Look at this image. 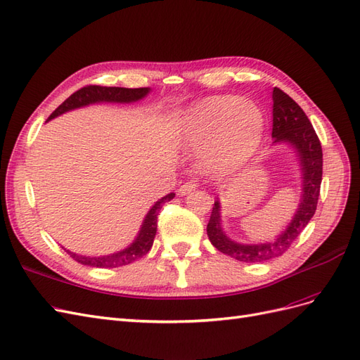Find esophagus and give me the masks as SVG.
I'll return each instance as SVG.
<instances>
[{
    "label": "esophagus",
    "instance_id": "34e87169",
    "mask_svg": "<svg viewBox=\"0 0 360 360\" xmlns=\"http://www.w3.org/2000/svg\"><path fill=\"white\" fill-rule=\"evenodd\" d=\"M196 188H198V182L196 181H188L186 184H182L179 190H178V193L181 194V196H186V194L191 193L193 190H196Z\"/></svg>",
    "mask_w": 360,
    "mask_h": 360
}]
</instances>
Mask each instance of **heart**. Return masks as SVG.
I'll use <instances>...</instances> for the list:
<instances>
[{"label": "heart", "instance_id": "b5f03b06", "mask_svg": "<svg viewBox=\"0 0 360 360\" xmlns=\"http://www.w3.org/2000/svg\"><path fill=\"white\" fill-rule=\"evenodd\" d=\"M264 134L261 110L237 96H214L193 105L179 127L182 145L200 150L210 173H232L248 164Z\"/></svg>", "mask_w": 360, "mask_h": 360}]
</instances>
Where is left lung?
<instances>
[{"instance_id":"obj_1","label":"left lung","mask_w":360,"mask_h":360,"mask_svg":"<svg viewBox=\"0 0 360 360\" xmlns=\"http://www.w3.org/2000/svg\"><path fill=\"white\" fill-rule=\"evenodd\" d=\"M273 143H286L295 149L302 167V199L291 223L264 244H241L232 241L221 228L220 200L214 202L207 233L211 244L221 253L241 262H264L283 255L314 217L323 179V150L309 119L297 102L282 91L273 89Z\"/></svg>"}]
</instances>
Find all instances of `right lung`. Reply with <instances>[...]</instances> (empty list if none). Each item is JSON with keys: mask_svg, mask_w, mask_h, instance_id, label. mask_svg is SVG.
I'll return each mask as SVG.
<instances>
[{"mask_svg": "<svg viewBox=\"0 0 360 360\" xmlns=\"http://www.w3.org/2000/svg\"><path fill=\"white\" fill-rule=\"evenodd\" d=\"M150 91L149 87H140V89H125V87H102V86H87L77 90L72 94L63 104H61L53 115L49 116L48 120L54 119L66 111L86 107L90 104H99V102H117V104H129V102H136L145 98ZM174 194L170 193L167 196L161 198L155 205L149 210L145 220H143L141 228L136 240L132 241L127 249L120 252L105 255V256H86L78 255L74 252L66 250L72 259L77 262L87 265V266H96V269H115V266L128 265L145 256L153 244V238L157 233V217L158 212L162 208V205L172 200Z\"/></svg>", "mask_w": 360, "mask_h": 360, "instance_id": "right-lung-1", "label": "right lung"}]
</instances>
